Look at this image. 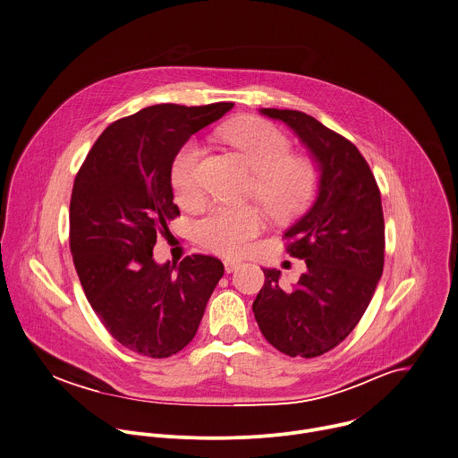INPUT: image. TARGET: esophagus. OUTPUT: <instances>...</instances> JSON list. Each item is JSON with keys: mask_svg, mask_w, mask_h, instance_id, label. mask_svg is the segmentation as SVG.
Wrapping results in <instances>:
<instances>
[{"mask_svg": "<svg viewBox=\"0 0 458 458\" xmlns=\"http://www.w3.org/2000/svg\"><path fill=\"white\" fill-rule=\"evenodd\" d=\"M241 260H237V259H226L225 260V269H226V273H233L235 269H239L241 267Z\"/></svg>", "mask_w": 458, "mask_h": 458, "instance_id": "1", "label": "esophagus"}]
</instances>
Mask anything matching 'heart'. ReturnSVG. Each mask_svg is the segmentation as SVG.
<instances>
[{
    "mask_svg": "<svg viewBox=\"0 0 458 458\" xmlns=\"http://www.w3.org/2000/svg\"><path fill=\"white\" fill-rule=\"evenodd\" d=\"M225 137L253 171L251 192L276 219L301 214L316 198L321 180L319 164L293 153V140L262 117H242L226 126ZM203 144L185 140L171 164V185L182 203L201 198L199 162ZM264 214L255 205H214L194 225L198 241L221 255H239L264 230Z\"/></svg>",
    "mask_w": 458,
    "mask_h": 458,
    "instance_id": "1",
    "label": "heart"
}]
</instances>
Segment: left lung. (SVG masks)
Instances as JSON below:
<instances>
[{
    "instance_id": "left-lung-1",
    "label": "left lung",
    "mask_w": 458,
    "mask_h": 458,
    "mask_svg": "<svg viewBox=\"0 0 458 458\" xmlns=\"http://www.w3.org/2000/svg\"><path fill=\"white\" fill-rule=\"evenodd\" d=\"M287 123L321 167L312 208L285 233L291 257L307 273L284 291L280 271L264 269L253 301L264 337L289 357L314 359L341 344L364 316L384 271L386 225L378 183L359 148L312 115L262 108Z\"/></svg>"
}]
</instances>
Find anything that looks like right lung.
Segmentation results:
<instances>
[{
	"label": "right lung",
	"instance_id": "add662e5",
	"mask_svg": "<svg viewBox=\"0 0 458 458\" xmlns=\"http://www.w3.org/2000/svg\"><path fill=\"white\" fill-rule=\"evenodd\" d=\"M232 106H146L108 124L76 173L69 248L80 284L108 334L139 355L182 352L225 273L219 259L201 253L158 266L153 246L180 216L171 187L176 151Z\"/></svg>",
	"mask_w": 458,
	"mask_h": 458
}]
</instances>
